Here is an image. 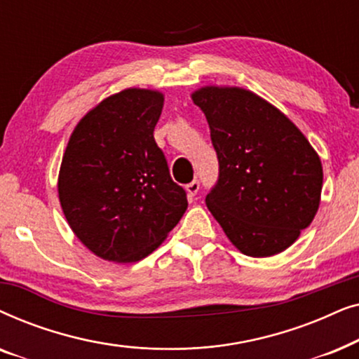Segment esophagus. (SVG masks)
<instances>
[{
  "label": "esophagus",
  "mask_w": 359,
  "mask_h": 359,
  "mask_svg": "<svg viewBox=\"0 0 359 359\" xmlns=\"http://www.w3.org/2000/svg\"><path fill=\"white\" fill-rule=\"evenodd\" d=\"M186 191H188V194L191 196V198L198 194V191H199V181L194 180V181H191L189 184H186Z\"/></svg>",
  "instance_id": "1"
}]
</instances>
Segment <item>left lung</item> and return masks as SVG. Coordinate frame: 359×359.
Segmentation results:
<instances>
[{"instance_id":"8db88e82","label":"left lung","mask_w":359,"mask_h":359,"mask_svg":"<svg viewBox=\"0 0 359 359\" xmlns=\"http://www.w3.org/2000/svg\"><path fill=\"white\" fill-rule=\"evenodd\" d=\"M204 111L219 160L205 204L240 252L271 257L296 242L316 217L322 163L302 132L276 107L242 88L208 86Z\"/></svg>"}]
</instances>
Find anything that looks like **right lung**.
I'll use <instances>...</instances> for the list:
<instances>
[{"instance_id": "add662e5", "label": "right lung", "mask_w": 359, "mask_h": 359, "mask_svg": "<svg viewBox=\"0 0 359 359\" xmlns=\"http://www.w3.org/2000/svg\"><path fill=\"white\" fill-rule=\"evenodd\" d=\"M163 95L124 90L80 121L58 176L63 214L97 257L132 263L150 255L188 208L154 130Z\"/></svg>"}]
</instances>
